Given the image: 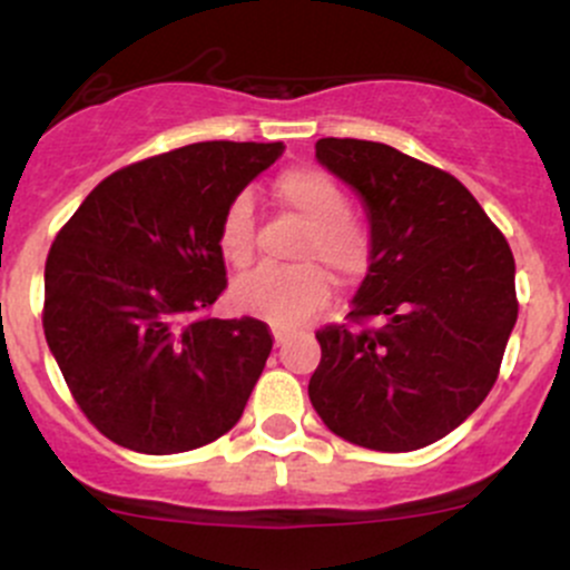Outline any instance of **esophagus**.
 Segmentation results:
<instances>
[{
  "instance_id": "34e87169",
  "label": "esophagus",
  "mask_w": 570,
  "mask_h": 570,
  "mask_svg": "<svg viewBox=\"0 0 570 570\" xmlns=\"http://www.w3.org/2000/svg\"><path fill=\"white\" fill-rule=\"evenodd\" d=\"M273 338H275V346H281L286 341V333L281 331V327H273Z\"/></svg>"
}]
</instances>
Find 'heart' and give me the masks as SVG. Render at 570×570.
Here are the masks:
<instances>
[{
    "label": "heart",
    "instance_id": "1",
    "mask_svg": "<svg viewBox=\"0 0 570 570\" xmlns=\"http://www.w3.org/2000/svg\"><path fill=\"white\" fill-rule=\"evenodd\" d=\"M275 199L308 224L301 259L331 269L338 281H352L368 265L371 237L357 218L346 213V196L322 169H286L273 183ZM218 248L229 265H245L254 250V199L239 194L224 209L218 226ZM235 305L245 314L278 327H301L331 297V281L315 265H262L245 273L232 289Z\"/></svg>",
    "mask_w": 570,
    "mask_h": 570
}]
</instances>
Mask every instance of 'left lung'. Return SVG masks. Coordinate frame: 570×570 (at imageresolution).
<instances>
[{"mask_svg": "<svg viewBox=\"0 0 570 570\" xmlns=\"http://www.w3.org/2000/svg\"><path fill=\"white\" fill-rule=\"evenodd\" d=\"M316 160L361 199L368 273L350 320L316 333V415L352 445L426 448L487 399L517 325V265L475 196L448 171L380 141L320 139Z\"/></svg>", "mask_w": 570, "mask_h": 570, "instance_id": "left-lung-1", "label": "left lung"}]
</instances>
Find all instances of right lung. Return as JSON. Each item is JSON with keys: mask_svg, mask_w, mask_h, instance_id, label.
<instances>
[{"mask_svg": "<svg viewBox=\"0 0 570 570\" xmlns=\"http://www.w3.org/2000/svg\"><path fill=\"white\" fill-rule=\"evenodd\" d=\"M284 144L199 141L106 177L53 239L43 331L100 434L149 456L207 445L243 417L273 338L205 320L226 289L224 209Z\"/></svg>", "mask_w": 570, "mask_h": 570, "instance_id": "obj_1", "label": "right lung"}]
</instances>
